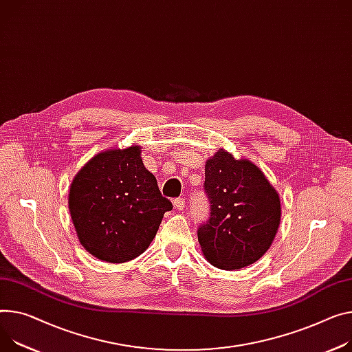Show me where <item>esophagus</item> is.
<instances>
[{"mask_svg":"<svg viewBox=\"0 0 352 352\" xmlns=\"http://www.w3.org/2000/svg\"><path fill=\"white\" fill-rule=\"evenodd\" d=\"M173 204H175V207L177 208V210H183L184 208V206H186V203H184V200L183 199H176L175 201H173Z\"/></svg>","mask_w":352,"mask_h":352,"instance_id":"1","label":"esophagus"}]
</instances>
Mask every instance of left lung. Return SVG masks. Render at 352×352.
Here are the masks:
<instances>
[{
    "label": "left lung",
    "instance_id": "obj_1",
    "mask_svg": "<svg viewBox=\"0 0 352 352\" xmlns=\"http://www.w3.org/2000/svg\"><path fill=\"white\" fill-rule=\"evenodd\" d=\"M210 219L197 231L206 259L226 270L245 267L270 248L280 224V199L248 159L220 149L206 162Z\"/></svg>",
    "mask_w": 352,
    "mask_h": 352
}]
</instances>
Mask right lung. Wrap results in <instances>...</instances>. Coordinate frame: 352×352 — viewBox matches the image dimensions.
Here are the masks:
<instances>
[{
	"mask_svg": "<svg viewBox=\"0 0 352 352\" xmlns=\"http://www.w3.org/2000/svg\"><path fill=\"white\" fill-rule=\"evenodd\" d=\"M172 207L144 166L140 145L97 153L70 184L69 211L80 244L110 263L145 252Z\"/></svg>",
	"mask_w": 352,
	"mask_h": 352,
	"instance_id": "add662e5",
	"label": "right lung"
}]
</instances>
